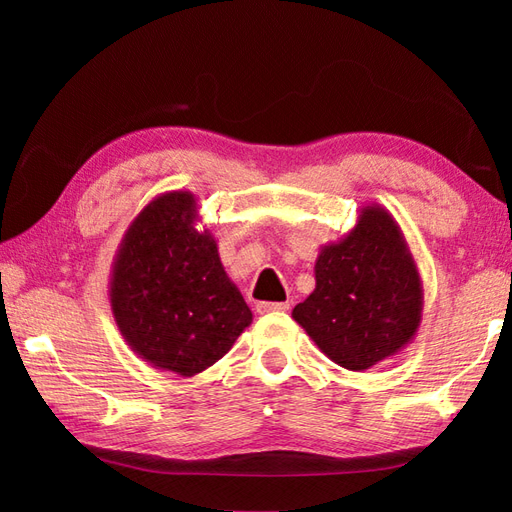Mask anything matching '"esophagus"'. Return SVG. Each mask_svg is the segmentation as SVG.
Here are the masks:
<instances>
[{"instance_id": "esophagus-1", "label": "esophagus", "mask_w": 512, "mask_h": 512, "mask_svg": "<svg viewBox=\"0 0 512 512\" xmlns=\"http://www.w3.org/2000/svg\"><path fill=\"white\" fill-rule=\"evenodd\" d=\"M290 308L288 301H262L257 303V312L259 314H268V312H286Z\"/></svg>"}]
</instances>
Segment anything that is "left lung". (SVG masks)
<instances>
[{
	"label": "left lung",
	"instance_id": "8db88e82",
	"mask_svg": "<svg viewBox=\"0 0 512 512\" xmlns=\"http://www.w3.org/2000/svg\"><path fill=\"white\" fill-rule=\"evenodd\" d=\"M317 286L292 310L319 350L363 372L398 354L422 321V279L400 224L367 204L352 231L319 248Z\"/></svg>",
	"mask_w": 512,
	"mask_h": 512
}]
</instances>
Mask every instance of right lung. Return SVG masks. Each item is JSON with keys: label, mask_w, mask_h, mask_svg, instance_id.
I'll list each match as a JSON object with an SVG mask.
<instances>
[{"label": "right lung", "mask_w": 512, "mask_h": 512, "mask_svg": "<svg viewBox=\"0 0 512 512\" xmlns=\"http://www.w3.org/2000/svg\"><path fill=\"white\" fill-rule=\"evenodd\" d=\"M198 209L191 191L160 193L129 224L110 273V306L127 345L182 378L220 361L253 323L217 239L198 228Z\"/></svg>", "instance_id": "1"}]
</instances>
